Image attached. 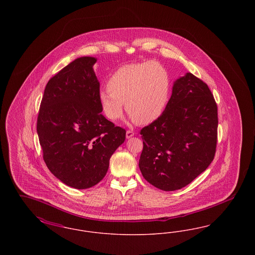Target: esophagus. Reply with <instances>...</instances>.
<instances>
[{"instance_id": "1", "label": "esophagus", "mask_w": 255, "mask_h": 255, "mask_svg": "<svg viewBox=\"0 0 255 255\" xmlns=\"http://www.w3.org/2000/svg\"><path fill=\"white\" fill-rule=\"evenodd\" d=\"M133 134H134V132H133V130H127V132H126V137H127V138H130V137L133 136Z\"/></svg>"}]
</instances>
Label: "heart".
<instances>
[{
    "mask_svg": "<svg viewBox=\"0 0 255 255\" xmlns=\"http://www.w3.org/2000/svg\"><path fill=\"white\" fill-rule=\"evenodd\" d=\"M108 89H101L98 100L104 116L112 122L122 119L125 107L133 122H154L164 112L171 94L167 70L156 61L124 65L111 73Z\"/></svg>",
    "mask_w": 255,
    "mask_h": 255,
    "instance_id": "b5f03b06",
    "label": "heart"
}]
</instances>
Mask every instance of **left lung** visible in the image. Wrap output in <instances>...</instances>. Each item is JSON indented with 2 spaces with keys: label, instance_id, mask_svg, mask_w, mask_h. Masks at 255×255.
<instances>
[{
  "label": "left lung",
  "instance_id": "8db88e82",
  "mask_svg": "<svg viewBox=\"0 0 255 255\" xmlns=\"http://www.w3.org/2000/svg\"><path fill=\"white\" fill-rule=\"evenodd\" d=\"M217 129L218 109L211 91L186 73L174 83L161 116L140 130L138 166L143 178L163 191L189 184L213 160Z\"/></svg>",
  "mask_w": 255,
  "mask_h": 255
}]
</instances>
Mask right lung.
<instances>
[{
    "mask_svg": "<svg viewBox=\"0 0 255 255\" xmlns=\"http://www.w3.org/2000/svg\"><path fill=\"white\" fill-rule=\"evenodd\" d=\"M94 57H80L45 88L37 133L49 171L65 184L86 189L100 182L126 131L101 114Z\"/></svg>",
    "mask_w": 255,
    "mask_h": 255,
    "instance_id": "obj_1",
    "label": "right lung"
}]
</instances>
